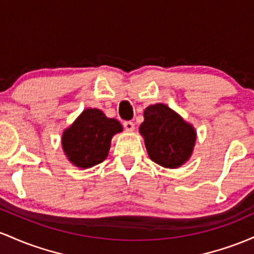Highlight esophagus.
<instances>
[{
	"mask_svg": "<svg viewBox=\"0 0 254 254\" xmlns=\"http://www.w3.org/2000/svg\"><path fill=\"white\" fill-rule=\"evenodd\" d=\"M124 127H125V129L127 130V132H133V130H134V124H133V122H130V121L124 122Z\"/></svg>",
	"mask_w": 254,
	"mask_h": 254,
	"instance_id": "esophagus-1",
	"label": "esophagus"
}]
</instances>
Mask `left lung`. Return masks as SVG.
<instances>
[{
  "instance_id": "8db88e82",
  "label": "left lung",
  "mask_w": 254,
  "mask_h": 254,
  "mask_svg": "<svg viewBox=\"0 0 254 254\" xmlns=\"http://www.w3.org/2000/svg\"><path fill=\"white\" fill-rule=\"evenodd\" d=\"M139 133L144 138L151 161L169 169L189 162L196 141L193 125L163 103L149 105L144 110Z\"/></svg>"
}]
</instances>
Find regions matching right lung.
<instances>
[{
	"mask_svg": "<svg viewBox=\"0 0 254 254\" xmlns=\"http://www.w3.org/2000/svg\"><path fill=\"white\" fill-rule=\"evenodd\" d=\"M124 127L102 110L87 108L62 133L61 144L68 161L80 169L102 163L109 153L113 136Z\"/></svg>",
	"mask_w": 254,
	"mask_h": 254,
	"instance_id": "right-lung-1",
	"label": "right lung"
}]
</instances>
